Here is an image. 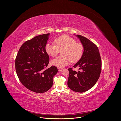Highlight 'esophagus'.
Masks as SVG:
<instances>
[{
  "mask_svg": "<svg viewBox=\"0 0 121 121\" xmlns=\"http://www.w3.org/2000/svg\"><path fill=\"white\" fill-rule=\"evenodd\" d=\"M58 71H62V69H61V68H58Z\"/></svg>",
  "mask_w": 121,
  "mask_h": 121,
  "instance_id": "obj_1",
  "label": "esophagus"
}]
</instances>
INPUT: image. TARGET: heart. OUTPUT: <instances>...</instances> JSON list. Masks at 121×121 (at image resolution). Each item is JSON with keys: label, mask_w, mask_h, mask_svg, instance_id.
<instances>
[{"label": "heart", "mask_w": 121, "mask_h": 121, "mask_svg": "<svg viewBox=\"0 0 121 121\" xmlns=\"http://www.w3.org/2000/svg\"><path fill=\"white\" fill-rule=\"evenodd\" d=\"M54 44L46 43L45 50L46 53L52 57L57 56L62 50L63 56H58L52 59L51 63L52 65L62 68L68 65L71 60L73 62L78 61L82 57L83 47L82 44L68 35H63L57 38L54 41Z\"/></svg>", "instance_id": "1"}]
</instances>
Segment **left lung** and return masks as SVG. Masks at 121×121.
I'll return each instance as SVG.
<instances>
[{"instance_id": "8db88e82", "label": "left lung", "mask_w": 121, "mask_h": 121, "mask_svg": "<svg viewBox=\"0 0 121 121\" xmlns=\"http://www.w3.org/2000/svg\"><path fill=\"white\" fill-rule=\"evenodd\" d=\"M83 47V52L79 60L73 67L78 71L69 69L68 86L72 90L85 92L96 84L101 71V59L98 47L86 38L76 35Z\"/></svg>"}]
</instances>
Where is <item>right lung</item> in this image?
<instances>
[{
  "instance_id": "add662e5",
  "label": "right lung",
  "mask_w": 121,
  "mask_h": 121,
  "mask_svg": "<svg viewBox=\"0 0 121 121\" xmlns=\"http://www.w3.org/2000/svg\"><path fill=\"white\" fill-rule=\"evenodd\" d=\"M49 35H39L26 41L15 59V69L19 80L27 88L36 93H43L50 89L53 78L58 73L55 66L46 69L49 59L45 46Z\"/></svg>"
}]
</instances>
